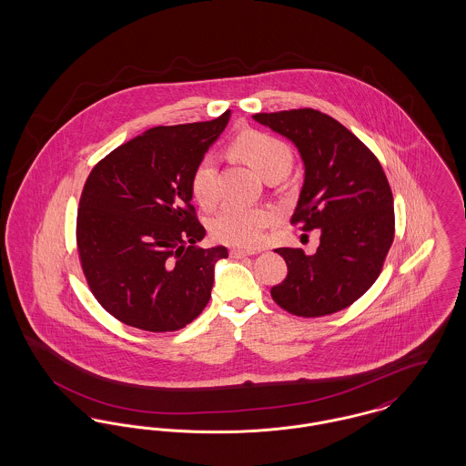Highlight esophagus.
I'll use <instances>...</instances> for the list:
<instances>
[{"instance_id": "34e87169", "label": "esophagus", "mask_w": 466, "mask_h": 466, "mask_svg": "<svg viewBox=\"0 0 466 466\" xmlns=\"http://www.w3.org/2000/svg\"><path fill=\"white\" fill-rule=\"evenodd\" d=\"M251 255H257V251H248V249H239V248L230 249L232 258H244V257H251Z\"/></svg>"}]
</instances>
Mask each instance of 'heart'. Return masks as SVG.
Returning a JSON list of instances; mask_svg holds the SVG:
<instances>
[{"mask_svg":"<svg viewBox=\"0 0 466 466\" xmlns=\"http://www.w3.org/2000/svg\"><path fill=\"white\" fill-rule=\"evenodd\" d=\"M236 156L241 157L260 177H268L289 171L291 166V152L289 145L276 136L246 131L239 134L232 145ZM190 188L196 200L204 208H213L218 200V171L215 157H202L196 166ZM268 222V215L264 209L249 208L241 204H225L215 215L211 230L217 239L223 243L255 248L264 239V228Z\"/></svg>","mask_w":466,"mask_h":466,"instance_id":"1","label":"heart"}]
</instances>
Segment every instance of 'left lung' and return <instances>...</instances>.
I'll list each match as a JSON object with an SVG mask.
<instances>
[{
    "mask_svg": "<svg viewBox=\"0 0 466 466\" xmlns=\"http://www.w3.org/2000/svg\"><path fill=\"white\" fill-rule=\"evenodd\" d=\"M253 118L297 147L304 185L291 223L321 234L312 255L299 248L274 249L289 274L270 295L278 306L304 318L346 309L374 285L395 238L386 175L355 134L321 111L257 113Z\"/></svg>",
    "mask_w": 466,
    "mask_h": 466,
    "instance_id": "left-lung-1",
    "label": "left lung"
}]
</instances>
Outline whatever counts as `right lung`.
<instances>
[{"mask_svg":"<svg viewBox=\"0 0 466 466\" xmlns=\"http://www.w3.org/2000/svg\"><path fill=\"white\" fill-rule=\"evenodd\" d=\"M230 110L209 122L160 126L99 160L86 181L76 244L97 302L122 323L175 332L209 302L225 246L199 248L206 228L190 177Z\"/></svg>","mask_w":466,"mask_h":466,"instance_id":"obj_1","label":"right lung"}]
</instances>
